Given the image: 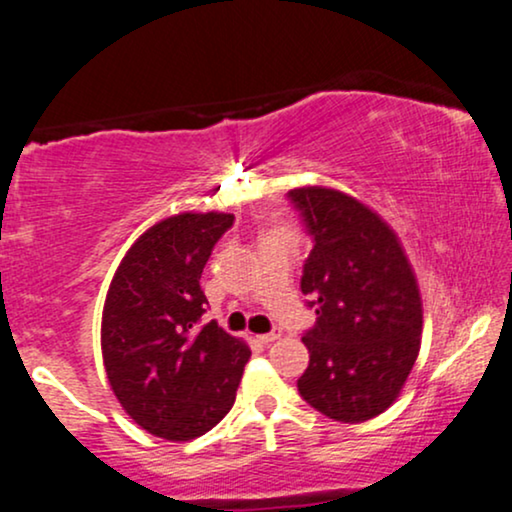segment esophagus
Here are the masks:
<instances>
[{
    "instance_id": "34e87169",
    "label": "esophagus",
    "mask_w": 512,
    "mask_h": 512,
    "mask_svg": "<svg viewBox=\"0 0 512 512\" xmlns=\"http://www.w3.org/2000/svg\"><path fill=\"white\" fill-rule=\"evenodd\" d=\"M280 336H282V329H280V327H275L272 331H268V334H261V336H258V341L268 345V343H272V341H277V338H280Z\"/></svg>"
}]
</instances>
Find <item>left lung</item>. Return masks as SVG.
I'll list each match as a JSON object with an SVG mask.
<instances>
[{"instance_id":"1","label":"left lung","mask_w":512,"mask_h":512,"mask_svg":"<svg viewBox=\"0 0 512 512\" xmlns=\"http://www.w3.org/2000/svg\"><path fill=\"white\" fill-rule=\"evenodd\" d=\"M287 197L313 240L301 291L317 320L303 331L310 364L298 393L334 421H367L395 402L416 362L414 270L395 232L355 197L317 185Z\"/></svg>"}]
</instances>
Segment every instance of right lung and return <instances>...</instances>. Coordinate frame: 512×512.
Instances as JSON below:
<instances>
[{
  "mask_svg": "<svg viewBox=\"0 0 512 512\" xmlns=\"http://www.w3.org/2000/svg\"><path fill=\"white\" fill-rule=\"evenodd\" d=\"M230 214H178L126 251L103 308V364L112 393L148 433L188 442L235 404L251 350L216 322L202 324L199 280Z\"/></svg>",
  "mask_w": 512,
  "mask_h": 512,
  "instance_id": "obj_1",
  "label": "right lung"
}]
</instances>
